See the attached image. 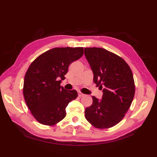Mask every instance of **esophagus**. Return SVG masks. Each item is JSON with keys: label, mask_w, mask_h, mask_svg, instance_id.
Masks as SVG:
<instances>
[{"label": "esophagus", "mask_w": 157, "mask_h": 157, "mask_svg": "<svg viewBox=\"0 0 157 157\" xmlns=\"http://www.w3.org/2000/svg\"><path fill=\"white\" fill-rule=\"evenodd\" d=\"M84 96V94H83V93H82L80 92H78V96H79V97H82V96Z\"/></svg>", "instance_id": "1"}]
</instances>
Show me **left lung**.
Listing matches in <instances>:
<instances>
[{"label":"left lung","mask_w":157,"mask_h":157,"mask_svg":"<svg viewBox=\"0 0 157 157\" xmlns=\"http://www.w3.org/2000/svg\"><path fill=\"white\" fill-rule=\"evenodd\" d=\"M84 55L94 74V82L103 95L92 96L93 102L85 110L87 121L96 128L107 129L124 117L135 94L132 71L119 56L102 48H84Z\"/></svg>","instance_id":"left-lung-1"}]
</instances>
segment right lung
<instances>
[{
    "instance_id": "right-lung-1",
    "label": "right lung",
    "mask_w": 157,
    "mask_h": 157,
    "mask_svg": "<svg viewBox=\"0 0 157 157\" xmlns=\"http://www.w3.org/2000/svg\"><path fill=\"white\" fill-rule=\"evenodd\" d=\"M83 47L54 48L38 56L26 72L23 96L28 107L37 121L54 125L66 116L69 103L78 97L75 90L61 86L69 65L81 58Z\"/></svg>"
}]
</instances>
